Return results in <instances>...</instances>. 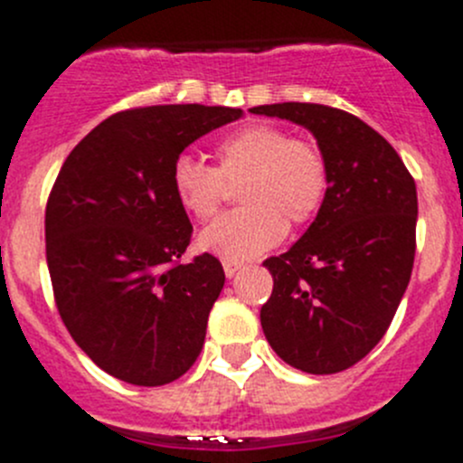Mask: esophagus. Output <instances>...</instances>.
Returning a JSON list of instances; mask_svg holds the SVG:
<instances>
[{
	"instance_id": "34e87169",
	"label": "esophagus",
	"mask_w": 463,
	"mask_h": 463,
	"mask_svg": "<svg viewBox=\"0 0 463 463\" xmlns=\"http://www.w3.org/2000/svg\"><path fill=\"white\" fill-rule=\"evenodd\" d=\"M241 269H244L241 261H223V273H226V278H235V273H240Z\"/></svg>"
}]
</instances>
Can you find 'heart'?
<instances>
[{
	"instance_id": "b5f03b06",
	"label": "heart",
	"mask_w": 463,
	"mask_h": 463,
	"mask_svg": "<svg viewBox=\"0 0 463 463\" xmlns=\"http://www.w3.org/2000/svg\"><path fill=\"white\" fill-rule=\"evenodd\" d=\"M217 167L181 154L172 165L176 202L197 219H210L223 199V179L237 181L244 208L219 217L199 232L197 246L223 261H246L278 246L287 222L316 217L329 188L325 154L314 143L296 141L284 129L250 123L214 147Z\"/></svg>"
}]
</instances>
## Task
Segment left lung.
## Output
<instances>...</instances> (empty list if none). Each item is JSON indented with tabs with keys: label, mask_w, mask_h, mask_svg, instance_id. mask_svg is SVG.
Returning <instances> with one entry per match:
<instances>
[{
	"label": "left lung",
	"mask_w": 463,
	"mask_h": 463,
	"mask_svg": "<svg viewBox=\"0 0 463 463\" xmlns=\"http://www.w3.org/2000/svg\"><path fill=\"white\" fill-rule=\"evenodd\" d=\"M314 134L329 188L314 223L264 261L273 293L260 320L273 352L307 374H335L376 347L394 318L414 264L417 185L376 129L314 102L260 105Z\"/></svg>",
	"instance_id": "1"
}]
</instances>
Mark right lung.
<instances>
[{"mask_svg":"<svg viewBox=\"0 0 463 463\" xmlns=\"http://www.w3.org/2000/svg\"><path fill=\"white\" fill-rule=\"evenodd\" d=\"M241 116L205 105L120 111L64 161L46 203V264L60 318L107 374L156 387L197 361L226 275L208 253L179 261L193 223L175 197L172 165Z\"/></svg>","mask_w":463,"mask_h":463,"instance_id":"add662e5","label":"right lung"}]
</instances>
